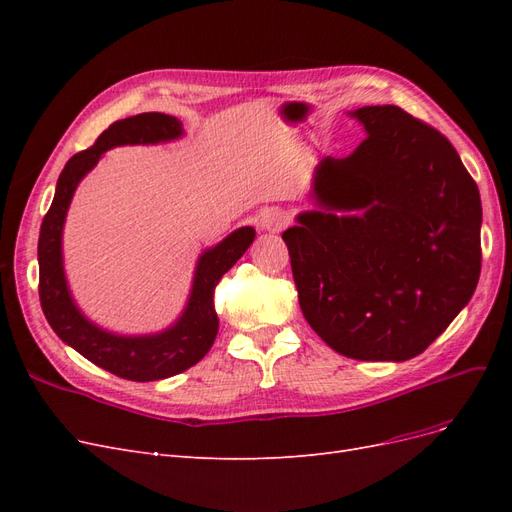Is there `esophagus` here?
<instances>
[{"label":"esophagus","mask_w":512,"mask_h":512,"mask_svg":"<svg viewBox=\"0 0 512 512\" xmlns=\"http://www.w3.org/2000/svg\"><path fill=\"white\" fill-rule=\"evenodd\" d=\"M260 228L269 232H280L288 224V213L280 207H269L260 213Z\"/></svg>","instance_id":"obj_1"}]
</instances>
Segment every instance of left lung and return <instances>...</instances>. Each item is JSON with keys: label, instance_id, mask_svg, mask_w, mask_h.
<instances>
[{"label": "left lung", "instance_id": "8db88e82", "mask_svg": "<svg viewBox=\"0 0 512 512\" xmlns=\"http://www.w3.org/2000/svg\"><path fill=\"white\" fill-rule=\"evenodd\" d=\"M367 136L324 160L314 194L324 211L288 228L303 316L327 346L359 361H408L461 312L480 275L478 185L459 153L404 108L363 106ZM361 208L363 216L335 210Z\"/></svg>", "mask_w": 512, "mask_h": 512}]
</instances>
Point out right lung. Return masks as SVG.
Returning <instances> with one entry per match:
<instances>
[{"label":"right lung","mask_w":512,"mask_h":512,"mask_svg":"<svg viewBox=\"0 0 512 512\" xmlns=\"http://www.w3.org/2000/svg\"><path fill=\"white\" fill-rule=\"evenodd\" d=\"M177 136H181V121L164 113H141L111 123L94 145L74 153L61 170L51 209L46 211L40 226L38 292L42 312L51 329L91 363L134 382H151L181 374L209 352L220 327L213 305L215 286L252 245L256 232L250 226L239 228L200 256L190 303L175 327L158 335L121 337L98 329L72 303L64 267H61V228H64L76 185L96 166L106 149L117 145L160 143Z\"/></svg>","instance_id":"right-lung-1"}]
</instances>
